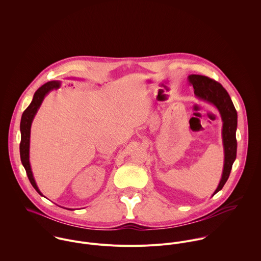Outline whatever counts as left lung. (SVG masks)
Wrapping results in <instances>:
<instances>
[{"mask_svg": "<svg viewBox=\"0 0 261 261\" xmlns=\"http://www.w3.org/2000/svg\"><path fill=\"white\" fill-rule=\"evenodd\" d=\"M189 82L194 87L197 98L213 105L222 118V142L224 148V166L220 183L213 196L218 193L227 182L232 165L236 159L237 141V112L234 105L223 86L217 81L203 75L191 74L188 76Z\"/></svg>", "mask_w": 261, "mask_h": 261, "instance_id": "obj_1", "label": "left lung"}]
</instances>
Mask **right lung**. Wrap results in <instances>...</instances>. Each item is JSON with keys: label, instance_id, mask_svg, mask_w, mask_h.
I'll list each match as a JSON object with an SVG mask.
<instances>
[{"label": "right lung", "instance_id": "add662e5", "mask_svg": "<svg viewBox=\"0 0 261 261\" xmlns=\"http://www.w3.org/2000/svg\"><path fill=\"white\" fill-rule=\"evenodd\" d=\"M61 82L60 81H49L45 84H43L41 87L38 88L37 91L34 93L33 99L30 103V106L25 110L23 112L22 117H21V123H20V130H21V143H20V156H21V162L22 165L24 166L27 176L29 178L30 183L34 189L37 191L38 193L43 196L41 191L39 190L37 184L35 182L32 170H31V165L29 161V151H30V135H31V125L32 121L37 113L38 110L40 106L42 105L43 99L45 96L52 90H55L60 87ZM71 210V209H68Z\"/></svg>", "mask_w": 261, "mask_h": 261}]
</instances>
